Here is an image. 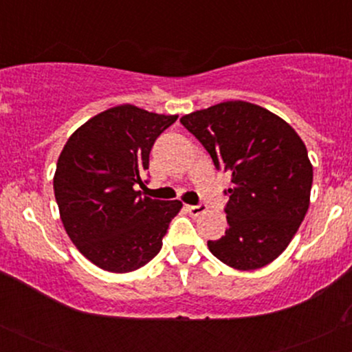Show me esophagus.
Returning <instances> with one entry per match:
<instances>
[{"label":"esophagus","instance_id":"obj_1","mask_svg":"<svg viewBox=\"0 0 352 352\" xmlns=\"http://www.w3.org/2000/svg\"><path fill=\"white\" fill-rule=\"evenodd\" d=\"M187 212L192 217H199L201 213L207 212V205L205 204H199V205H187Z\"/></svg>","mask_w":352,"mask_h":352}]
</instances>
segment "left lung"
I'll list each match as a JSON object with an SVG mask.
<instances>
[{
  "mask_svg": "<svg viewBox=\"0 0 352 352\" xmlns=\"http://www.w3.org/2000/svg\"><path fill=\"white\" fill-rule=\"evenodd\" d=\"M182 125L199 139L217 170L232 175L225 190L228 230L210 252L235 270H256L285 252L305 220L313 165L300 135L281 117L227 100L192 112Z\"/></svg>",
  "mask_w": 352,
  "mask_h": 352,
  "instance_id": "obj_1",
  "label": "left lung"
}]
</instances>
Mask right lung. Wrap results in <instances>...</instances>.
Segmentation results:
<instances>
[{"label": "right lung", "instance_id": "right-lung-1", "mask_svg": "<svg viewBox=\"0 0 352 352\" xmlns=\"http://www.w3.org/2000/svg\"><path fill=\"white\" fill-rule=\"evenodd\" d=\"M175 120L124 104L80 125L60 152L54 173L60 220L79 252L106 272L147 265L180 212L182 201L152 200L137 190L153 142Z\"/></svg>", "mask_w": 352, "mask_h": 352}]
</instances>
